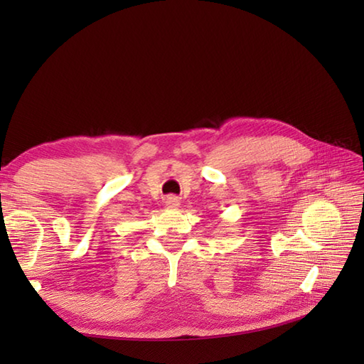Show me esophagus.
<instances>
[{"label": "esophagus", "instance_id": "34e87169", "mask_svg": "<svg viewBox=\"0 0 364 364\" xmlns=\"http://www.w3.org/2000/svg\"><path fill=\"white\" fill-rule=\"evenodd\" d=\"M164 203H166L167 208H178V206H180V200H178L173 196H168V197H166Z\"/></svg>", "mask_w": 364, "mask_h": 364}]
</instances>
